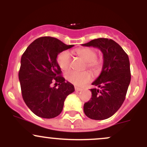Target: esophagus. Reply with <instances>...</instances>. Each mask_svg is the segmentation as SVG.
Wrapping results in <instances>:
<instances>
[{"label":"esophagus","mask_w":147,"mask_h":147,"mask_svg":"<svg viewBox=\"0 0 147 147\" xmlns=\"http://www.w3.org/2000/svg\"><path fill=\"white\" fill-rule=\"evenodd\" d=\"M75 91H82V90H83V89L80 88H79V87L75 86Z\"/></svg>","instance_id":"obj_1"}]
</instances>
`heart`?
I'll list each match as a JSON object with an SVG mask.
<instances>
[{
  "instance_id": "1",
  "label": "heart",
  "mask_w": 147,
  "mask_h": 147,
  "mask_svg": "<svg viewBox=\"0 0 147 147\" xmlns=\"http://www.w3.org/2000/svg\"><path fill=\"white\" fill-rule=\"evenodd\" d=\"M76 55L86 62L88 68L94 72H99L102 68V60L97 57V52L90 48H78L75 50ZM57 61L62 70H67L70 67V55L68 51H63L57 56ZM65 78L70 83L77 86H82L92 80V75L88 71L78 72L69 71L65 74Z\"/></svg>"
}]
</instances>
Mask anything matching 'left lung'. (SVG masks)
I'll use <instances>...</instances> for the list:
<instances>
[{"instance_id": "obj_1", "label": "left lung", "mask_w": 147, "mask_h": 147, "mask_svg": "<svg viewBox=\"0 0 147 147\" xmlns=\"http://www.w3.org/2000/svg\"><path fill=\"white\" fill-rule=\"evenodd\" d=\"M83 46L98 48L103 53L102 72L92 85V97L84 105L88 117L102 120L111 117L119 110L126 98L131 82L129 59L122 47L112 39L99 38Z\"/></svg>"}]
</instances>
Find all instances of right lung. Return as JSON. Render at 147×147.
<instances>
[{
    "label": "right lung",
    "instance_id": "right-lung-1",
    "mask_svg": "<svg viewBox=\"0 0 147 147\" xmlns=\"http://www.w3.org/2000/svg\"><path fill=\"white\" fill-rule=\"evenodd\" d=\"M73 46L54 37L43 36L34 40L22 55L18 72L22 96L38 117L50 119L58 116L66 97L75 91L72 84L65 82L57 61L60 52ZM54 81L59 83V88L51 86Z\"/></svg>",
    "mask_w": 147,
    "mask_h": 147
}]
</instances>
